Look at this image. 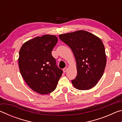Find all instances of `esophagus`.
I'll return each instance as SVG.
<instances>
[{
    "label": "esophagus",
    "mask_w": 122,
    "mask_h": 122,
    "mask_svg": "<svg viewBox=\"0 0 122 122\" xmlns=\"http://www.w3.org/2000/svg\"><path fill=\"white\" fill-rule=\"evenodd\" d=\"M63 72H64V73H66V71H67V67H65V68H64V69H63Z\"/></svg>",
    "instance_id": "34e87169"
}]
</instances>
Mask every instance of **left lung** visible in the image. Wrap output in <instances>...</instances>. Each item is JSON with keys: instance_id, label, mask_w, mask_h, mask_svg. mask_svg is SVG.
<instances>
[{"instance_id": "left-lung-1", "label": "left lung", "mask_w": 122, "mask_h": 122, "mask_svg": "<svg viewBox=\"0 0 122 122\" xmlns=\"http://www.w3.org/2000/svg\"><path fill=\"white\" fill-rule=\"evenodd\" d=\"M71 48L75 57L77 76L71 82L79 90L94 87L102 77L107 59L104 45L97 36L85 30L59 36Z\"/></svg>"}]
</instances>
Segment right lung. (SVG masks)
Here are the masks:
<instances>
[{"label": "right lung", "mask_w": 122, "mask_h": 122, "mask_svg": "<svg viewBox=\"0 0 122 122\" xmlns=\"http://www.w3.org/2000/svg\"><path fill=\"white\" fill-rule=\"evenodd\" d=\"M57 42L56 36L44 35L27 41L20 49L18 61L22 77L33 90L41 95L53 92L63 73L51 55Z\"/></svg>", "instance_id": "1"}]
</instances>
